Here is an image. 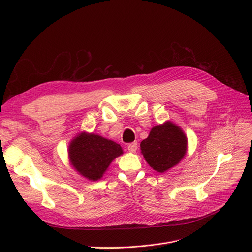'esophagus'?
<instances>
[{
    "label": "esophagus",
    "mask_w": 252,
    "mask_h": 252,
    "mask_svg": "<svg viewBox=\"0 0 252 252\" xmlns=\"http://www.w3.org/2000/svg\"><path fill=\"white\" fill-rule=\"evenodd\" d=\"M137 148H138V143L137 142H133L127 145V150L131 153H135L137 151Z\"/></svg>",
    "instance_id": "1"
}]
</instances>
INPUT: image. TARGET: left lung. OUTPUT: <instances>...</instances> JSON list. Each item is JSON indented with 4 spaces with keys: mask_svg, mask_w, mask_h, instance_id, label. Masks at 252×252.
<instances>
[{
    "mask_svg": "<svg viewBox=\"0 0 252 252\" xmlns=\"http://www.w3.org/2000/svg\"><path fill=\"white\" fill-rule=\"evenodd\" d=\"M187 145L183 129L171 122H165L154 126L140 146L147 163L158 173H164L183 159L187 153Z\"/></svg>",
    "mask_w": 252,
    "mask_h": 252,
    "instance_id": "8db88e82",
    "label": "left lung"
}]
</instances>
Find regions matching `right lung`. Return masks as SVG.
<instances>
[{"label":"right lung","mask_w":252,"mask_h":252,"mask_svg":"<svg viewBox=\"0 0 252 252\" xmlns=\"http://www.w3.org/2000/svg\"><path fill=\"white\" fill-rule=\"evenodd\" d=\"M121 145L96 134H78L69 144V161L79 175L90 181L100 180L119 155Z\"/></svg>","instance_id":"add662e5"}]
</instances>
